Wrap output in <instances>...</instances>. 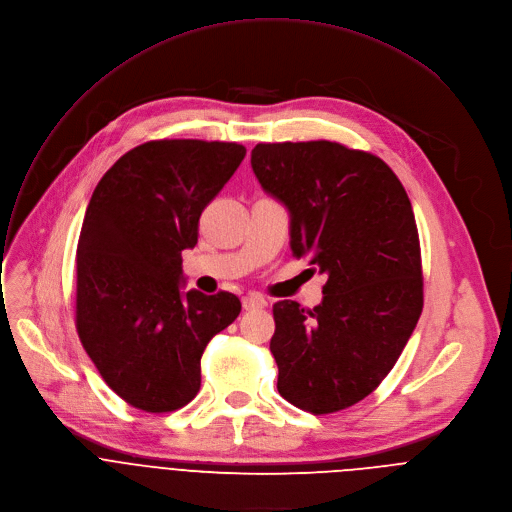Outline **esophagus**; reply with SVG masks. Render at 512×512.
<instances>
[{"instance_id":"34e87169","label":"esophagus","mask_w":512,"mask_h":512,"mask_svg":"<svg viewBox=\"0 0 512 512\" xmlns=\"http://www.w3.org/2000/svg\"><path fill=\"white\" fill-rule=\"evenodd\" d=\"M266 301L260 297V295H246L242 297V307L246 311H256V309H264Z\"/></svg>"}]
</instances>
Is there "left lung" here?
I'll use <instances>...</instances> for the list:
<instances>
[{"mask_svg":"<svg viewBox=\"0 0 512 512\" xmlns=\"http://www.w3.org/2000/svg\"><path fill=\"white\" fill-rule=\"evenodd\" d=\"M252 168L291 211V250L327 276L313 309L272 305L278 392L301 411H344L378 388L423 311L409 195L376 154L339 142H260Z\"/></svg>","mask_w":512,"mask_h":512,"instance_id":"obj_1","label":"left lung"}]
</instances>
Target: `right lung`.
Listing matches in <instances>:
<instances>
[{
    "instance_id": "add662e5",
    "label": "right lung",
    "mask_w": 512,
    "mask_h": 512,
    "mask_svg": "<svg viewBox=\"0 0 512 512\" xmlns=\"http://www.w3.org/2000/svg\"><path fill=\"white\" fill-rule=\"evenodd\" d=\"M246 156L238 142L150 140L97 183L77 244L75 325L105 384L130 407L170 413L195 399L209 339L236 295H181L183 250Z\"/></svg>"
}]
</instances>
